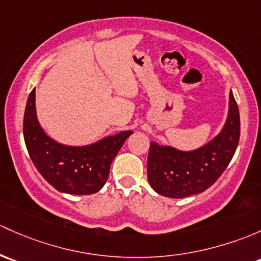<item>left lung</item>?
I'll return each mask as SVG.
<instances>
[{
	"mask_svg": "<svg viewBox=\"0 0 261 261\" xmlns=\"http://www.w3.org/2000/svg\"><path fill=\"white\" fill-rule=\"evenodd\" d=\"M239 138V108L230 90L226 121L220 133L209 142L189 151L150 142L147 180L156 193L172 199L202 193L220 177L229 165Z\"/></svg>",
	"mask_w": 261,
	"mask_h": 261,
	"instance_id": "obj_1",
	"label": "left lung"
}]
</instances>
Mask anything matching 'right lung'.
I'll list each match as a JSON object with an SVG mask.
<instances>
[{
  "mask_svg": "<svg viewBox=\"0 0 261 261\" xmlns=\"http://www.w3.org/2000/svg\"><path fill=\"white\" fill-rule=\"evenodd\" d=\"M133 131H120L82 146L64 145L51 139L38 122L36 90H32L23 117L27 151L43 179L56 190L72 195L97 193L109 177L110 166Z\"/></svg>",
  "mask_w": 261,
  "mask_h": 261,
  "instance_id": "add662e5",
  "label": "right lung"
}]
</instances>
